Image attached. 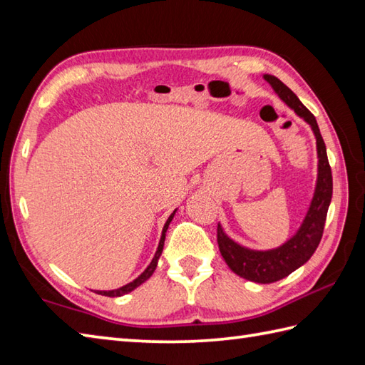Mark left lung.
<instances>
[{
  "label": "left lung",
  "instance_id": "obj_1",
  "mask_svg": "<svg viewBox=\"0 0 365 365\" xmlns=\"http://www.w3.org/2000/svg\"><path fill=\"white\" fill-rule=\"evenodd\" d=\"M265 81L282 102L292 108L297 115L311 125L317 141V182L311 205L298 230L281 246L273 250H251L234 242L221 224H218V246L227 267L240 277L257 284H271L287 277L294 269L304 265L320 245L324 221L332 197V175L328 163L327 145L320 135L319 123L314 114L299 102V98L273 75H263Z\"/></svg>",
  "mask_w": 365,
  "mask_h": 365
}]
</instances>
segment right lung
Returning <instances> with one entry per match:
<instances>
[{"label": "right lung", "mask_w": 365, "mask_h": 365, "mask_svg": "<svg viewBox=\"0 0 365 365\" xmlns=\"http://www.w3.org/2000/svg\"><path fill=\"white\" fill-rule=\"evenodd\" d=\"M175 212L177 210H174L173 213L169 215V218H168V221L165 222V226H163V230H161V238H160V243H158V247H157V251H155V255H153V259H152V262L149 263V267H147L141 274H139L135 281H131V282H128V284H125V285H122V287H119V289H114V290H96V293H98V294H105V297H123V294H127V293H130V292H133L135 289H138L139 285L141 284H144L147 279H149L152 274H153V271H155V268H157V265H158V260H160V255H161V252H163V246H165V238H166V230H168V227H169V224H170V221H173V218H174V215H175Z\"/></svg>", "instance_id": "right-lung-1"}]
</instances>
